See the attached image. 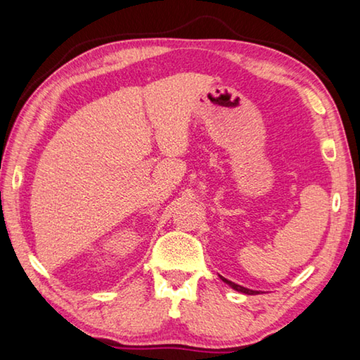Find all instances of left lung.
Returning <instances> with one entry per match:
<instances>
[{
    "label": "left lung",
    "mask_w": 360,
    "mask_h": 360,
    "mask_svg": "<svg viewBox=\"0 0 360 360\" xmlns=\"http://www.w3.org/2000/svg\"><path fill=\"white\" fill-rule=\"evenodd\" d=\"M223 279V282H226V284L231 287V288H234V290H238V292H243V293H247V295H257V290H250V288H245V287H243V285H238V284H234V282H231V281H228V279H225V278H221Z\"/></svg>",
    "instance_id": "obj_1"
}]
</instances>
